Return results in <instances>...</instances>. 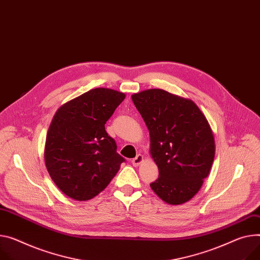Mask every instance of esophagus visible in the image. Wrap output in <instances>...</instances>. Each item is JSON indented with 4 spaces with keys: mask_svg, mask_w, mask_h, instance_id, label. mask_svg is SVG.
<instances>
[{
    "mask_svg": "<svg viewBox=\"0 0 260 260\" xmlns=\"http://www.w3.org/2000/svg\"><path fill=\"white\" fill-rule=\"evenodd\" d=\"M143 159H144V157H143V155H141V154H138V155H136V157L135 158H133L132 159V165H133V167H138L139 165H141L142 162H143Z\"/></svg>",
    "mask_w": 260,
    "mask_h": 260,
    "instance_id": "34e87169",
    "label": "esophagus"
}]
</instances>
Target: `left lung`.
<instances>
[{"label": "left lung", "instance_id": "8db88e82", "mask_svg": "<svg viewBox=\"0 0 260 260\" xmlns=\"http://www.w3.org/2000/svg\"><path fill=\"white\" fill-rule=\"evenodd\" d=\"M132 101L150 132L159 176L150 184L168 204L187 202L201 188L214 158V138L191 100L162 89L134 93Z\"/></svg>", "mask_w": 260, "mask_h": 260}]
</instances>
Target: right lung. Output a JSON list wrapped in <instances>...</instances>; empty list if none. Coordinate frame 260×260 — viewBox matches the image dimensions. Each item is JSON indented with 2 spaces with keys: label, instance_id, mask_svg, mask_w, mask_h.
Listing matches in <instances>:
<instances>
[{
  "label": "right lung",
  "instance_id": "add662e5",
  "mask_svg": "<svg viewBox=\"0 0 260 260\" xmlns=\"http://www.w3.org/2000/svg\"><path fill=\"white\" fill-rule=\"evenodd\" d=\"M125 94L94 88L66 103L48 131L45 161L54 183L63 193L86 201L102 191L125 161L105 124Z\"/></svg>",
  "mask_w": 260,
  "mask_h": 260
}]
</instances>
